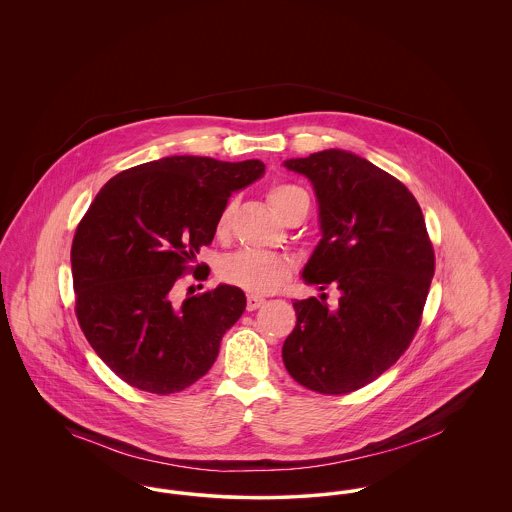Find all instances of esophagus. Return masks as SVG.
Instances as JSON below:
<instances>
[{
  "mask_svg": "<svg viewBox=\"0 0 512 512\" xmlns=\"http://www.w3.org/2000/svg\"><path fill=\"white\" fill-rule=\"evenodd\" d=\"M265 297H261V295H247V311H255V309H259L261 305H265Z\"/></svg>",
  "mask_w": 512,
  "mask_h": 512,
  "instance_id": "1",
  "label": "esophagus"
}]
</instances>
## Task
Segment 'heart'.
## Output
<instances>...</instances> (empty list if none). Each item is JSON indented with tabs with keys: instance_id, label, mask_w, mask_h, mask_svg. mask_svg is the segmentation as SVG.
<instances>
[{
	"instance_id": "obj_1",
	"label": "heart",
	"mask_w": 512,
	"mask_h": 512,
	"mask_svg": "<svg viewBox=\"0 0 512 512\" xmlns=\"http://www.w3.org/2000/svg\"><path fill=\"white\" fill-rule=\"evenodd\" d=\"M268 205L274 211L278 219H284V215L292 209L293 205L307 197V194L290 184H278L268 190ZM230 215H232V203H228L220 211L217 219V234L224 236L230 224ZM290 274V267L286 259L270 253H261V251H240L228 257L222 267H220V276L232 286H238L245 292L251 293H272L278 290L284 280Z\"/></svg>"
}]
</instances>
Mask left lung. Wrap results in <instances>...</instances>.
<instances>
[{
    "label": "left lung",
    "mask_w": 512,
    "mask_h": 512,
    "mask_svg": "<svg viewBox=\"0 0 512 512\" xmlns=\"http://www.w3.org/2000/svg\"><path fill=\"white\" fill-rule=\"evenodd\" d=\"M311 180L320 242L301 276L326 293L293 303L297 322L282 359L293 380L324 395L359 390L384 374L420 326L434 247L414 195L370 161L324 149L284 161Z\"/></svg>",
    "instance_id": "obj_1"
}]
</instances>
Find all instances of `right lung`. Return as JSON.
Returning a JSON list of instances; mask_svg holds the SVG:
<instances>
[{
    "mask_svg": "<svg viewBox=\"0 0 512 512\" xmlns=\"http://www.w3.org/2000/svg\"><path fill=\"white\" fill-rule=\"evenodd\" d=\"M263 174L259 159L163 157L113 176L80 220L71 249L76 317L99 359L132 388L176 393L215 363L245 293L220 284L178 299V284L213 242L228 197Z\"/></svg>",
    "mask_w": 512,
    "mask_h": 512,
    "instance_id": "1",
    "label": "right lung"
}]
</instances>
